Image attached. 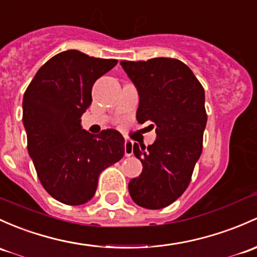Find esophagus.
<instances>
[{"label":"esophagus","mask_w":257,"mask_h":257,"mask_svg":"<svg viewBox=\"0 0 257 257\" xmlns=\"http://www.w3.org/2000/svg\"><path fill=\"white\" fill-rule=\"evenodd\" d=\"M124 154H125L126 158L133 155V142L132 140H125V143H124Z\"/></svg>","instance_id":"esophagus-1"}]
</instances>
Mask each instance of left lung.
<instances>
[{
  "label": "left lung",
  "instance_id": "obj_1",
  "mask_svg": "<svg viewBox=\"0 0 257 257\" xmlns=\"http://www.w3.org/2000/svg\"><path fill=\"white\" fill-rule=\"evenodd\" d=\"M120 65L139 92L138 121H151L158 136L148 148L134 144L143 171L129 182V193L138 206L161 209L182 196L201 156L207 124L203 86L177 59L121 60Z\"/></svg>",
  "mask_w": 257,
  "mask_h": 257
}]
</instances>
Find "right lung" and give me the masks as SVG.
I'll list each match as a JSON object with an SVG mask.
<instances>
[{
  "label": "right lung",
  "instance_id": "obj_1",
  "mask_svg": "<svg viewBox=\"0 0 257 257\" xmlns=\"http://www.w3.org/2000/svg\"><path fill=\"white\" fill-rule=\"evenodd\" d=\"M115 59L66 50L49 59L23 96L27 147L40 183L56 201L80 206L94 196L98 176L124 155V138L114 129L92 136L81 115L92 102L93 83Z\"/></svg>",
  "mask_w": 257,
  "mask_h": 257
}]
</instances>
